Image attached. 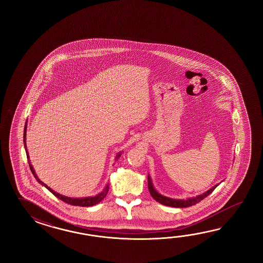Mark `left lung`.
<instances>
[{
    "mask_svg": "<svg viewBox=\"0 0 263 263\" xmlns=\"http://www.w3.org/2000/svg\"><path fill=\"white\" fill-rule=\"evenodd\" d=\"M147 181H148V183H147L148 191H149V193H151V196H152L157 202L161 203L162 205L174 208L191 207V206H193V205H196V203L201 201L205 197H207L209 195H211L213 191H214V189L219 185H214L213 188H211L210 190L205 192L204 194L196 196V197H192V198H188V199H174V198H170V197L162 196L161 194H159V193L155 190V188L153 187V184H152V181H151V177H149V176H147Z\"/></svg>",
    "mask_w": 263,
    "mask_h": 263,
    "instance_id": "obj_1",
    "label": "left lung"
}]
</instances>
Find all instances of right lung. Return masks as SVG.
<instances>
[{
	"label": "right lung",
	"instance_id": "add662e5",
	"mask_svg": "<svg viewBox=\"0 0 263 263\" xmlns=\"http://www.w3.org/2000/svg\"><path fill=\"white\" fill-rule=\"evenodd\" d=\"M26 124H27V122H26ZM26 124H25V126H24V133H23V143H24V147H25V151H26L27 159H28L30 169H31V171H32L33 175H34V178H35L36 180L40 182V184L45 186L48 190L50 191V193H51L52 195H54L57 198L61 199L62 201H64L65 203H67V204H70V205H73V206H80V207H90V206H94L96 204L100 203V202H101V200L106 196L107 193H108V191H109V184L106 185V187H105V189L103 190V192H101V194H99V195H97V196H90V197H84V198H72V197H67V196H62L60 194H58V193L54 192L52 189H50V187H49L48 185H46L45 183H43V182H42V181L37 178L36 174L34 172V168H33L32 164H31V162L29 161L28 151H27V148H26V142H25V141H26V129H27V125H26ZM120 156H121V152H120V153H118V155H117L116 160H118V158Z\"/></svg>",
	"mask_w": 263,
	"mask_h": 263
}]
</instances>
